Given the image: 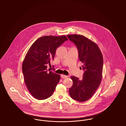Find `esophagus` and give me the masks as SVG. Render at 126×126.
I'll return each mask as SVG.
<instances>
[{
    "label": "esophagus",
    "instance_id": "obj_1",
    "mask_svg": "<svg viewBox=\"0 0 126 126\" xmlns=\"http://www.w3.org/2000/svg\"><path fill=\"white\" fill-rule=\"evenodd\" d=\"M61 77L63 78H68V76H66V75H61Z\"/></svg>",
    "mask_w": 126,
    "mask_h": 126
}]
</instances>
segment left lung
<instances>
[{
  "instance_id": "left-lung-1",
  "label": "left lung",
  "mask_w": 126,
  "mask_h": 126,
  "mask_svg": "<svg viewBox=\"0 0 126 126\" xmlns=\"http://www.w3.org/2000/svg\"><path fill=\"white\" fill-rule=\"evenodd\" d=\"M67 36L77 46L79 60L83 63L82 67L84 71L82 80L75 76L71 77L73 84L69 93L73 99L85 102L94 94L101 83L102 55L96 43L87 38L78 34Z\"/></svg>"
}]
</instances>
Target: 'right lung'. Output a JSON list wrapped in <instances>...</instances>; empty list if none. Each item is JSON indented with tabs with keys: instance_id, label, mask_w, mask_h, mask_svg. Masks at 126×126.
<instances>
[{
	"instance_id": "obj_1",
	"label": "right lung",
	"mask_w": 126,
	"mask_h": 126,
	"mask_svg": "<svg viewBox=\"0 0 126 126\" xmlns=\"http://www.w3.org/2000/svg\"><path fill=\"white\" fill-rule=\"evenodd\" d=\"M65 35L44 36L38 39L31 46L22 64L25 84L33 97L44 100L53 94L60 76L47 69L54 60L57 48L67 41Z\"/></svg>"
}]
</instances>
